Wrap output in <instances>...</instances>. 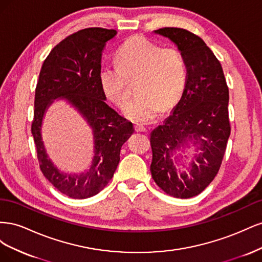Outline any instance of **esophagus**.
Instances as JSON below:
<instances>
[{
  "label": "esophagus",
  "instance_id": "1",
  "mask_svg": "<svg viewBox=\"0 0 262 262\" xmlns=\"http://www.w3.org/2000/svg\"><path fill=\"white\" fill-rule=\"evenodd\" d=\"M134 129H136L137 132H145L146 131L145 126L142 125V124H136V125H134Z\"/></svg>",
  "mask_w": 262,
  "mask_h": 262
}]
</instances>
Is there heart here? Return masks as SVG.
<instances>
[{
	"mask_svg": "<svg viewBox=\"0 0 262 262\" xmlns=\"http://www.w3.org/2000/svg\"><path fill=\"white\" fill-rule=\"evenodd\" d=\"M117 67H102L99 83L105 96L118 107L129 100L128 82L138 80V98L124 109L136 122H148L179 100L186 84V66L180 52L163 48L141 36L129 38L116 53Z\"/></svg>",
	"mask_w": 262,
	"mask_h": 262,
	"instance_id": "heart-1",
	"label": "heart"
}]
</instances>
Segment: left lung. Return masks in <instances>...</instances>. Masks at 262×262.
Returning a JSON list of instances; mask_svg holds the SVG:
<instances>
[{"instance_id":"8db88e82","label":"left lung","mask_w":262,"mask_h":262,"mask_svg":"<svg viewBox=\"0 0 262 262\" xmlns=\"http://www.w3.org/2000/svg\"><path fill=\"white\" fill-rule=\"evenodd\" d=\"M177 46L187 68L184 93L171 115L150 133V173L156 185L175 198L201 193L216 176L231 134L228 87L220 61L200 37L165 27L154 31ZM195 153L187 166L181 156L189 143ZM184 168L181 171L178 167Z\"/></svg>"}]
</instances>
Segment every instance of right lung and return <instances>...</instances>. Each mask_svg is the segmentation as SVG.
Here are the masks:
<instances>
[{
    "label": "right lung",
    "instance_id": "right-lung-1",
    "mask_svg": "<svg viewBox=\"0 0 262 262\" xmlns=\"http://www.w3.org/2000/svg\"><path fill=\"white\" fill-rule=\"evenodd\" d=\"M116 35L115 29L104 28H86L70 35L51 50L39 74L31 124L39 166L55 189L73 199L91 198L107 186L120 161L121 146L134 132L133 124L106 104L99 83L101 52ZM57 99L76 108L92 129L94 156L85 172H61L45 150L43 117Z\"/></svg>",
    "mask_w": 262,
    "mask_h": 262
}]
</instances>
